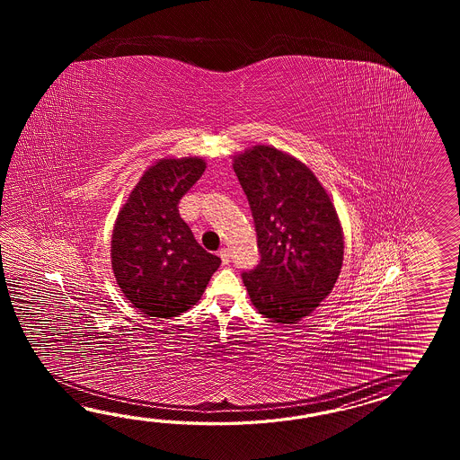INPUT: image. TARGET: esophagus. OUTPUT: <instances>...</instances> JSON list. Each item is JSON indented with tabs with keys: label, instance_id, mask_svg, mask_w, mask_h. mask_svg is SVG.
<instances>
[{
	"label": "esophagus",
	"instance_id": "1",
	"mask_svg": "<svg viewBox=\"0 0 460 460\" xmlns=\"http://www.w3.org/2000/svg\"><path fill=\"white\" fill-rule=\"evenodd\" d=\"M218 254H220V260H222L224 266L230 263V252H228V248H222V250L218 252Z\"/></svg>",
	"mask_w": 460,
	"mask_h": 460
}]
</instances>
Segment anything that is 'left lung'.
Returning <instances> with one entry per match:
<instances>
[{"mask_svg": "<svg viewBox=\"0 0 460 460\" xmlns=\"http://www.w3.org/2000/svg\"><path fill=\"white\" fill-rule=\"evenodd\" d=\"M253 216L260 263L243 271L254 307L274 323H296L332 291L343 261L342 226L311 169L270 146L234 157Z\"/></svg>", "mask_w": 460, "mask_h": 460, "instance_id": "left-lung-1", "label": "left lung"}]
</instances>
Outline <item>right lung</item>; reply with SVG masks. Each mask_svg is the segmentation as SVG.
Segmentation results:
<instances>
[{"mask_svg": "<svg viewBox=\"0 0 460 460\" xmlns=\"http://www.w3.org/2000/svg\"><path fill=\"white\" fill-rule=\"evenodd\" d=\"M206 171L199 157L149 167L118 214L111 266L128 301L151 317H174L206 291L220 258L197 243L179 202Z\"/></svg>", "mask_w": 460, "mask_h": 460, "instance_id": "obj_1", "label": "right lung"}]
</instances>
